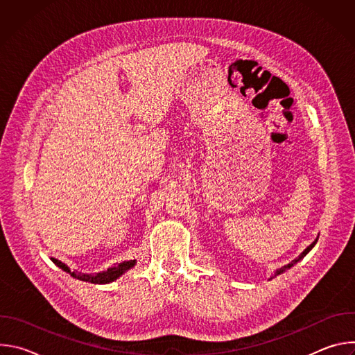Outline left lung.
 Segmentation results:
<instances>
[{
	"instance_id": "1",
	"label": "left lung",
	"mask_w": 355,
	"mask_h": 355,
	"mask_svg": "<svg viewBox=\"0 0 355 355\" xmlns=\"http://www.w3.org/2000/svg\"><path fill=\"white\" fill-rule=\"evenodd\" d=\"M318 239H319V236H318V237H316V240H315V241H313V243H312V244H311V245H308V247H306V248H305V250H303V251H302V252H300V256H299V257H296V259H295V260H292V261H291V263H289V264H286V266H284V267H281V268H278V270H277V271H275V274H274V277H277V275H279V274H282V272H285V271H286V270H289V268H291V267H293V266H295V264H296V263H299V261H300V260H302V259H303V257H306V254H308V252H309V251H311V250H312V248H313V247H315V245H316V243H318Z\"/></svg>"
}]
</instances>
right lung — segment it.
I'll return each instance as SVG.
<instances>
[{
  "instance_id": "right-lung-1",
  "label": "right lung",
  "mask_w": 355,
  "mask_h": 355,
  "mask_svg": "<svg viewBox=\"0 0 355 355\" xmlns=\"http://www.w3.org/2000/svg\"><path fill=\"white\" fill-rule=\"evenodd\" d=\"M52 260L59 268H62L63 271L69 272L73 278H77L80 281H85V282H91V284H110L116 281L119 277H122L126 271H129L130 268H133L136 266V260H129V261H123L119 263L115 267H111L105 271H101L96 274H87V272H78V271H71L70 267H67L64 263H62L58 259H50Z\"/></svg>"
}]
</instances>
